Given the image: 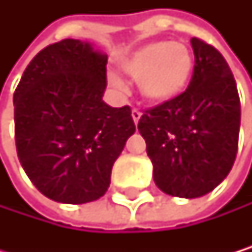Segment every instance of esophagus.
<instances>
[{
  "instance_id": "obj_1",
  "label": "esophagus",
  "mask_w": 252,
  "mask_h": 252,
  "mask_svg": "<svg viewBox=\"0 0 252 252\" xmlns=\"http://www.w3.org/2000/svg\"><path fill=\"white\" fill-rule=\"evenodd\" d=\"M131 116H133V121H134V124H137V122H139V119H140V116H142V113H140V110H137V109H133V110H131Z\"/></svg>"
}]
</instances>
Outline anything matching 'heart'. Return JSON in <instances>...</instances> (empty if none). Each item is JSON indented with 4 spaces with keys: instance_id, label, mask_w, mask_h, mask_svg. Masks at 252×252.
<instances>
[{
    "instance_id": "heart-1",
    "label": "heart",
    "mask_w": 252,
    "mask_h": 252,
    "mask_svg": "<svg viewBox=\"0 0 252 252\" xmlns=\"http://www.w3.org/2000/svg\"><path fill=\"white\" fill-rule=\"evenodd\" d=\"M193 66L195 59L189 48L169 40L145 43L119 62L121 69L137 80L140 95L153 104L171 102L185 92L192 80ZM110 81L115 86L121 84L113 75Z\"/></svg>"
}]
</instances>
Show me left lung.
Here are the masks:
<instances>
[{
    "mask_svg": "<svg viewBox=\"0 0 252 252\" xmlns=\"http://www.w3.org/2000/svg\"><path fill=\"white\" fill-rule=\"evenodd\" d=\"M190 43L195 66L189 88L147 110L137 125L156 186L189 199L207 195L228 175L240 128V101L228 63L201 39Z\"/></svg>",
    "mask_w": 252,
    "mask_h": 252,
    "instance_id": "left-lung-1",
    "label": "left lung"
}]
</instances>
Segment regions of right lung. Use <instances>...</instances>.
I'll return each instance as SVG.
<instances>
[{"instance_id":"right-lung-1","label":"right lung","mask_w":252,"mask_h":252,"mask_svg":"<svg viewBox=\"0 0 252 252\" xmlns=\"http://www.w3.org/2000/svg\"><path fill=\"white\" fill-rule=\"evenodd\" d=\"M107 54L64 39L30 62L13 95L19 161L40 193L64 204L107 192L113 163L136 131L128 105L102 101Z\"/></svg>"}]
</instances>
